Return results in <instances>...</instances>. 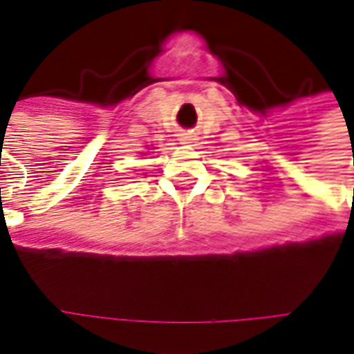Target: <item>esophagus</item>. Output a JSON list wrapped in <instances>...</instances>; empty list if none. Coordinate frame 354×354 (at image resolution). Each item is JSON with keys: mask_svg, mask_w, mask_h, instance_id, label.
<instances>
[{"mask_svg": "<svg viewBox=\"0 0 354 354\" xmlns=\"http://www.w3.org/2000/svg\"><path fill=\"white\" fill-rule=\"evenodd\" d=\"M180 141H182V145H187V147H196V139L195 135H191V133H183L182 137H180Z\"/></svg>", "mask_w": 354, "mask_h": 354, "instance_id": "1", "label": "esophagus"}]
</instances>
